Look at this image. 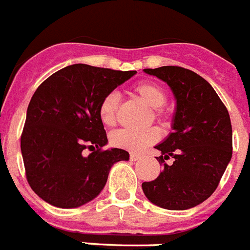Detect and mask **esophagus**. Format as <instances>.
Here are the masks:
<instances>
[{
    "mask_svg": "<svg viewBox=\"0 0 250 250\" xmlns=\"http://www.w3.org/2000/svg\"><path fill=\"white\" fill-rule=\"evenodd\" d=\"M138 159H140V154H136V153H130V161H138Z\"/></svg>",
    "mask_w": 250,
    "mask_h": 250,
    "instance_id": "esophagus-1",
    "label": "esophagus"
}]
</instances>
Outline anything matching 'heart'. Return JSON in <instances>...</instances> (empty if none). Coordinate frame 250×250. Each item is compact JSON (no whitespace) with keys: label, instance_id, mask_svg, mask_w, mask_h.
<instances>
[{"label":"heart","instance_id":"b5f03b06","mask_svg":"<svg viewBox=\"0 0 250 250\" xmlns=\"http://www.w3.org/2000/svg\"><path fill=\"white\" fill-rule=\"evenodd\" d=\"M134 92L143 101L154 108L155 117L162 121L169 119V111L164 108L163 104L167 101V91L158 83L140 82L134 86ZM120 96L116 91L107 92L99 104V116L102 124L106 126H112L116 123L117 110H119ZM161 139V131L158 127H148L144 130L120 129L111 134L110 142L116 148L126 149L130 151H142L146 146H151Z\"/></svg>","mask_w":250,"mask_h":250}]
</instances>
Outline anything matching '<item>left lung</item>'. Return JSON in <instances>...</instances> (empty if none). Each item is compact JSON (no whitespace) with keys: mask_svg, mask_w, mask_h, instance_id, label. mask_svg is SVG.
Wrapping results in <instances>:
<instances>
[{"mask_svg":"<svg viewBox=\"0 0 250 250\" xmlns=\"http://www.w3.org/2000/svg\"><path fill=\"white\" fill-rule=\"evenodd\" d=\"M144 72L167 82L177 100L173 133L155 146L163 166L154 181L143 182L150 202L167 210H187L214 193L232 154L228 108L201 76L176 65ZM174 158L168 166L164 160Z\"/></svg>","mask_w":250,"mask_h":250,"instance_id":"1","label":"left lung"}]
</instances>
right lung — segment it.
<instances>
[{"instance_id": "obj_1", "label": "right lung", "mask_w": 250, "mask_h": 250, "mask_svg": "<svg viewBox=\"0 0 250 250\" xmlns=\"http://www.w3.org/2000/svg\"><path fill=\"white\" fill-rule=\"evenodd\" d=\"M135 73L73 64L38 87L27 107L21 153L27 182L44 201L62 208L82 206L102 191L112 164L129 159L124 149H102L107 135L99 104ZM86 148L93 151L87 157Z\"/></svg>"}]
</instances>
